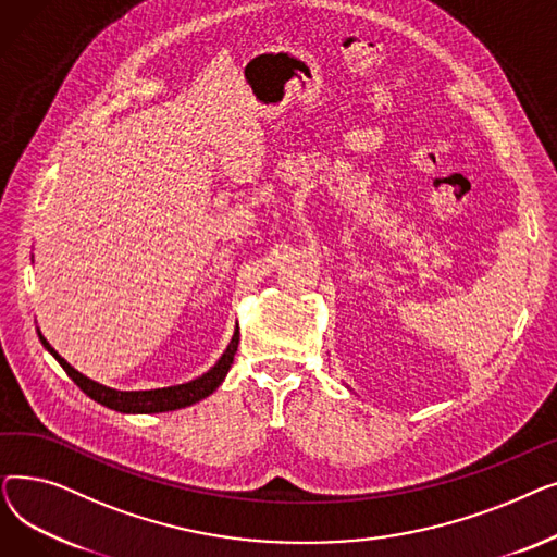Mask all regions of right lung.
Wrapping results in <instances>:
<instances>
[{"mask_svg":"<svg viewBox=\"0 0 557 557\" xmlns=\"http://www.w3.org/2000/svg\"><path fill=\"white\" fill-rule=\"evenodd\" d=\"M42 345L49 349V352L55 357V361L63 366V370L67 372V376L72 382L87 395L90 399L112 408V411H122V413H164V411H175V408H185L191 406L200 399H205L208 395H212L221 382L225 379L234 355H237V345H239V327L234 332L227 349L223 352V357L219 359V363L210 370L205 372L202 376L194 379L189 384H181V386H169V388H158V391H112L106 388L92 379L83 376L81 372H76L61 355L55 352V349L45 341L42 334H38Z\"/></svg>","mask_w":557,"mask_h":557,"instance_id":"1","label":"right lung"}]
</instances>
